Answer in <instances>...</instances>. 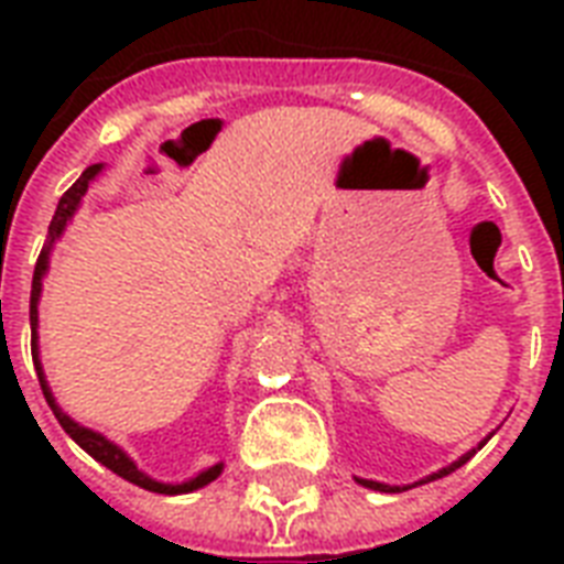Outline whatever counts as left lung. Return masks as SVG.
<instances>
[{
    "mask_svg": "<svg viewBox=\"0 0 564 564\" xmlns=\"http://www.w3.org/2000/svg\"><path fill=\"white\" fill-rule=\"evenodd\" d=\"M482 445H486V442H480V447H482ZM474 454H477V451H468V454L459 456V459H456V463H451V465H447V468H442V471L430 474V477H424V480H421V482L438 480V477H445V474L456 471V468H459V465L468 463V459H471ZM357 482H360V486H366V489H375V491H401V486H386V482H377V480H360V477H357Z\"/></svg>",
    "mask_w": 564,
    "mask_h": 564,
    "instance_id": "1",
    "label": "left lung"
}]
</instances>
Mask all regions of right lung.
I'll use <instances>...</instances> for the list:
<instances>
[{"label": "right lung", "instance_id": "add662e5", "mask_svg": "<svg viewBox=\"0 0 564 564\" xmlns=\"http://www.w3.org/2000/svg\"><path fill=\"white\" fill-rule=\"evenodd\" d=\"M99 172H101V163H93V166H87V170L82 172V178L75 181L73 187L61 195L55 216H52V225H48L46 246H43V251H40L37 265H34V281H31V357H34V369H37L40 389H43V394H46V403L52 406V412H55V419L61 421V427H64L66 433H69V436H73L75 442H78V445H82L84 451L93 456V459H96V463H101L105 468H110L113 474H119L122 480L140 486V489L158 491V495H184V491L202 489V486H207V482L216 480V477L221 474V463L213 465V468H207V471H202L198 477H193V480L181 482V486H170V482L152 480V477L140 471V468L131 463V456H128L126 451H119V447L113 445L110 438H105L101 433H96V430H87V427H82V424H75V421L69 419V415H66L61 406H57L55 398H52V389H48V383H46V375H43V366H40V360H37V301H40V290H43V274H46V269H48V251H52V246H55V239L64 234L66 221L73 219V213L78 210V204H82L84 193H87V187H90V181L96 178Z\"/></svg>", "mask_w": 564, "mask_h": 564}]
</instances>
